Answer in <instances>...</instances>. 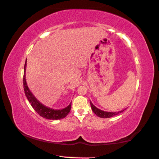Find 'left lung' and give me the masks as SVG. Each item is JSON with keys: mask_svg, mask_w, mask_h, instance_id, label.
<instances>
[{"mask_svg": "<svg viewBox=\"0 0 159 159\" xmlns=\"http://www.w3.org/2000/svg\"><path fill=\"white\" fill-rule=\"evenodd\" d=\"M91 103V109H92V111L94 112V113H95V114L98 116V117H102V118H109V117H113L115 116L116 115H118L119 113L123 112L125 109H124V110H121V111H117V112H108V111H102L101 110V109H98L97 107H96L94 105H93L91 101L90 102Z\"/></svg>", "mask_w": 159, "mask_h": 159, "instance_id": "8db88e82", "label": "left lung"}]
</instances>
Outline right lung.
Here are the masks:
<instances>
[{
    "mask_svg": "<svg viewBox=\"0 0 159 159\" xmlns=\"http://www.w3.org/2000/svg\"><path fill=\"white\" fill-rule=\"evenodd\" d=\"M26 66H27V60L25 61V66H24V75H23V88L24 91H25V96L30 103L31 105L34 109V110L37 112L38 114L42 116L44 118L48 120H60L64 118L68 113L70 112L71 109V103L69 104V105L66 107H65L62 109H54L50 107H48L45 106L42 103H40L37 99L35 98V96L32 94V93L30 90L29 87H28L26 79H25V70H26Z\"/></svg>",
    "mask_w": 159,
    "mask_h": 159,
    "instance_id": "add662e5",
    "label": "right lung"
}]
</instances>
